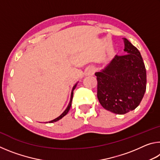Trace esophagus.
Returning <instances> with one entry per match:
<instances>
[{
    "instance_id": "esophagus-1",
    "label": "esophagus",
    "mask_w": 160,
    "mask_h": 160,
    "mask_svg": "<svg viewBox=\"0 0 160 160\" xmlns=\"http://www.w3.org/2000/svg\"><path fill=\"white\" fill-rule=\"evenodd\" d=\"M94 72H95V68L93 67H90L87 70V75H92L94 73Z\"/></svg>"
}]
</instances>
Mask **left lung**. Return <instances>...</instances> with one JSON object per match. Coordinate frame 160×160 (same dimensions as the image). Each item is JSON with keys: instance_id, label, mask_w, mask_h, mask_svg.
<instances>
[{"instance_id": "1", "label": "left lung", "mask_w": 160, "mask_h": 160, "mask_svg": "<svg viewBox=\"0 0 160 160\" xmlns=\"http://www.w3.org/2000/svg\"><path fill=\"white\" fill-rule=\"evenodd\" d=\"M125 55L118 56L104 70L95 73L97 98L105 109L116 114L134 110L146 90V69L140 51L123 38Z\"/></svg>"}]
</instances>
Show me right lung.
<instances>
[{
  "instance_id": "obj_1",
  "label": "right lung",
  "mask_w": 160,
  "mask_h": 160,
  "mask_svg": "<svg viewBox=\"0 0 160 160\" xmlns=\"http://www.w3.org/2000/svg\"><path fill=\"white\" fill-rule=\"evenodd\" d=\"M76 85H75L73 87V88H72V92H71V97H70V103H69L68 106V107L66 108V109L65 110V111H64V112H63V113H62V114H61V116H59L58 118H55V119H53V120L49 121V122H48V123H53V122H56V121H58V120H60V119H61L62 118H63L64 116H66V115L67 114V113H68V112H69L70 108V107H71V103H72V97H73V90H75V88H76Z\"/></svg>"
}]
</instances>
